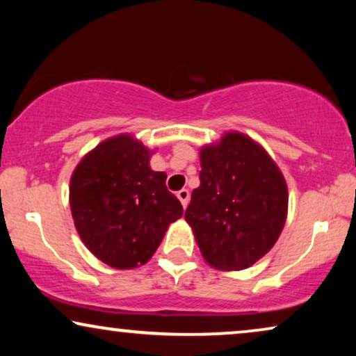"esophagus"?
I'll list each match as a JSON object with an SVG mask.
<instances>
[{
    "mask_svg": "<svg viewBox=\"0 0 356 356\" xmlns=\"http://www.w3.org/2000/svg\"><path fill=\"white\" fill-rule=\"evenodd\" d=\"M177 197L179 199V202H181V206L186 207L189 202V191L188 189H179V191L177 193Z\"/></svg>",
    "mask_w": 356,
    "mask_h": 356,
    "instance_id": "34e87169",
    "label": "esophagus"
}]
</instances>
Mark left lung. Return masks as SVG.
Instances as JSON below:
<instances>
[{
    "label": "left lung",
    "instance_id": "obj_1",
    "mask_svg": "<svg viewBox=\"0 0 356 356\" xmlns=\"http://www.w3.org/2000/svg\"><path fill=\"white\" fill-rule=\"evenodd\" d=\"M201 184L184 218L204 259L222 270H241L269 252L286 218L285 179L264 149L228 133L201 150Z\"/></svg>",
    "mask_w": 356,
    "mask_h": 356
}]
</instances>
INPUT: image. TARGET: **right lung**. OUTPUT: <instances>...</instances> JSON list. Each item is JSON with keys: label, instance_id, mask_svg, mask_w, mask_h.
Instances as JSON below:
<instances>
[{"label": "right lung", "instance_id": "1", "mask_svg": "<svg viewBox=\"0 0 356 356\" xmlns=\"http://www.w3.org/2000/svg\"><path fill=\"white\" fill-rule=\"evenodd\" d=\"M150 152L121 134L86 155L71 177L76 230L102 262L133 269L147 262L183 207L165 186L167 175L149 167Z\"/></svg>", "mask_w": 356, "mask_h": 356}]
</instances>
